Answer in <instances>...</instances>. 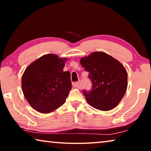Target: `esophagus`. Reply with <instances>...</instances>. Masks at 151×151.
Returning <instances> with one entry per match:
<instances>
[{
    "instance_id": "esophagus-1",
    "label": "esophagus",
    "mask_w": 151,
    "mask_h": 151,
    "mask_svg": "<svg viewBox=\"0 0 151 151\" xmlns=\"http://www.w3.org/2000/svg\"><path fill=\"white\" fill-rule=\"evenodd\" d=\"M73 86H75V87L78 88L79 89H81V85H80V83L79 82H76V83H73Z\"/></svg>"
}]
</instances>
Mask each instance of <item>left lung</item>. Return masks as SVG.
<instances>
[{"instance_id":"obj_1","label":"left lung","mask_w":151,"mask_h":151,"mask_svg":"<svg viewBox=\"0 0 151 151\" xmlns=\"http://www.w3.org/2000/svg\"><path fill=\"white\" fill-rule=\"evenodd\" d=\"M80 63L88 72L93 83L91 91H83L87 103L100 111L115 108L127 88V72L124 66L111 55L99 51L81 58Z\"/></svg>"}]
</instances>
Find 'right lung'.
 <instances>
[{
	"mask_svg": "<svg viewBox=\"0 0 151 151\" xmlns=\"http://www.w3.org/2000/svg\"><path fill=\"white\" fill-rule=\"evenodd\" d=\"M66 58L48 54L38 58L25 69L22 90L33 109L49 113L65 103L72 88L69 71H63Z\"/></svg>",
	"mask_w": 151,
	"mask_h": 151,
	"instance_id": "right-lung-1",
	"label": "right lung"
}]
</instances>
